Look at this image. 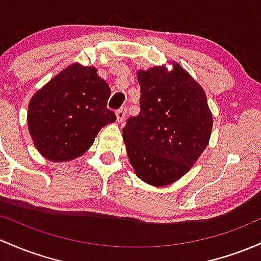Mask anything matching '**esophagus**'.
I'll use <instances>...</instances> for the list:
<instances>
[{
	"instance_id": "1",
	"label": "esophagus",
	"mask_w": 261,
	"mask_h": 261,
	"mask_svg": "<svg viewBox=\"0 0 261 261\" xmlns=\"http://www.w3.org/2000/svg\"><path fill=\"white\" fill-rule=\"evenodd\" d=\"M126 113H127V107L124 105V107H121L119 109V110L116 111V121L117 122H122L124 121L125 116H126Z\"/></svg>"
}]
</instances>
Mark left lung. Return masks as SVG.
Masks as SVG:
<instances>
[{"label": "left lung", "mask_w": 261, "mask_h": 261, "mask_svg": "<svg viewBox=\"0 0 261 261\" xmlns=\"http://www.w3.org/2000/svg\"><path fill=\"white\" fill-rule=\"evenodd\" d=\"M139 115L126 120L122 136L137 176L167 186L187 172L210 142L213 119L203 89L179 64L140 70Z\"/></svg>", "instance_id": "1"}]
</instances>
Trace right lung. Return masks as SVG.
Wrapping results in <instances>:
<instances>
[{
	"label": "right lung",
	"instance_id": "obj_1",
	"mask_svg": "<svg viewBox=\"0 0 261 261\" xmlns=\"http://www.w3.org/2000/svg\"><path fill=\"white\" fill-rule=\"evenodd\" d=\"M110 88L93 67L73 64L37 91L28 105V128L42 156L68 161L93 145L116 120L108 109Z\"/></svg>",
	"mask_w": 261,
	"mask_h": 261
}]
</instances>
